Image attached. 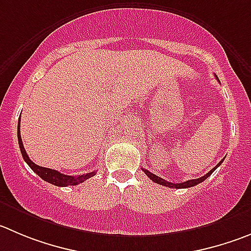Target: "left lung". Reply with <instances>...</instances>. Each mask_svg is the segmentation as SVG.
<instances>
[{
    "label": "left lung",
    "mask_w": 251,
    "mask_h": 251,
    "mask_svg": "<svg viewBox=\"0 0 251 251\" xmlns=\"http://www.w3.org/2000/svg\"><path fill=\"white\" fill-rule=\"evenodd\" d=\"M217 79H218V78H217ZM222 162H223V160H222L221 162L218 163V165L215 166L214 168H212V170H210L209 172L207 173V175H205V176H203V177H201V178H196V179H189V181L182 182V183H172V182H167V181H166V179H163V178H161V177H158V176L153 175V173H151V172H150V171L145 170V168H144V172L146 173V176H147V177H149L150 179H151V181H153L154 183H158V184H161V186L170 187V188H189V187L197 186V184H198V183H202V182L204 181V179H207L208 177H209V176L212 175V173L214 172V171L217 170V168L219 167V166H221V163H222Z\"/></svg>",
    "instance_id": "obj_1"
}]
</instances>
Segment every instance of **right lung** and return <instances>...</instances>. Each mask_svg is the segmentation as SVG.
I'll return each instance as SVG.
<instances>
[{
    "label": "right lung",
    "mask_w": 251,
    "mask_h": 251,
    "mask_svg": "<svg viewBox=\"0 0 251 251\" xmlns=\"http://www.w3.org/2000/svg\"><path fill=\"white\" fill-rule=\"evenodd\" d=\"M20 125H21V121L18 123V126H17V136H18V144H20L21 153H22L23 156V160L27 162V165L29 166V167L33 170V172H36L42 179L47 181L48 183L54 184V186L67 187V186H76V184L86 181V179L90 178V177H93V176L95 175V172H90V173H86V175H80V176H68V175H63V173L58 172V171L55 170H51V168L41 167V166L32 162V161L29 160V157H28L27 152H25V146H23L22 144Z\"/></svg>",
    "instance_id": "add662e5"
}]
</instances>
